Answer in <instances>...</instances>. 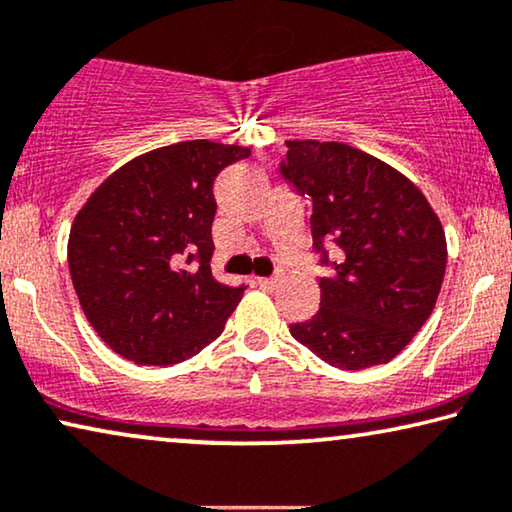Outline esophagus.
Here are the masks:
<instances>
[{
	"label": "esophagus",
	"instance_id": "obj_1",
	"mask_svg": "<svg viewBox=\"0 0 512 512\" xmlns=\"http://www.w3.org/2000/svg\"><path fill=\"white\" fill-rule=\"evenodd\" d=\"M259 287H264V290H276V287L280 285V278L273 276V278H259L257 280Z\"/></svg>",
	"mask_w": 512,
	"mask_h": 512
}]
</instances>
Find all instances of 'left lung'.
<instances>
[{"instance_id": "left-lung-1", "label": "left lung", "mask_w": 512, "mask_h": 512, "mask_svg": "<svg viewBox=\"0 0 512 512\" xmlns=\"http://www.w3.org/2000/svg\"><path fill=\"white\" fill-rule=\"evenodd\" d=\"M287 148L280 171L311 197L313 250L331 266L320 311L292 336L338 369L387 364L436 306L448 264L441 220L420 187L364 150L315 139Z\"/></svg>"}]
</instances>
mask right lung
Wrapping results in <instances>:
<instances>
[{
    "mask_svg": "<svg viewBox=\"0 0 512 512\" xmlns=\"http://www.w3.org/2000/svg\"><path fill=\"white\" fill-rule=\"evenodd\" d=\"M248 155L246 146L208 139L148 150L115 169L76 213L71 283L92 329L120 357L178 364L222 334L246 290L211 273L213 181Z\"/></svg>",
    "mask_w": 512,
    "mask_h": 512,
    "instance_id": "1",
    "label": "right lung"
}]
</instances>
